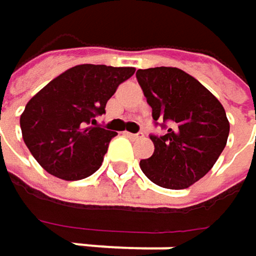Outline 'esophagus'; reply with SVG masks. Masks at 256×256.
<instances>
[{
  "label": "esophagus",
  "instance_id": "1",
  "mask_svg": "<svg viewBox=\"0 0 256 256\" xmlns=\"http://www.w3.org/2000/svg\"><path fill=\"white\" fill-rule=\"evenodd\" d=\"M130 139H140V138H144V133H126Z\"/></svg>",
  "mask_w": 256,
  "mask_h": 256
}]
</instances>
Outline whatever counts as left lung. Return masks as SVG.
Here are the masks:
<instances>
[{
	"instance_id": "obj_1",
	"label": "left lung",
	"mask_w": 256,
	"mask_h": 256,
	"mask_svg": "<svg viewBox=\"0 0 256 256\" xmlns=\"http://www.w3.org/2000/svg\"><path fill=\"white\" fill-rule=\"evenodd\" d=\"M136 78L164 134H151L154 154L140 160L145 176L169 188H188L216 163L227 145L230 123L221 102L178 68L138 70Z\"/></svg>"
}]
</instances>
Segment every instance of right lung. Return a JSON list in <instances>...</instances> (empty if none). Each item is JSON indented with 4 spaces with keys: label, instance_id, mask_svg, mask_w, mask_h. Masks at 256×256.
Returning <instances> with one entry per match:
<instances>
[{
    "label": "right lung",
    "instance_id": "right-lung-1",
    "mask_svg": "<svg viewBox=\"0 0 256 256\" xmlns=\"http://www.w3.org/2000/svg\"><path fill=\"white\" fill-rule=\"evenodd\" d=\"M134 74L130 66L77 65L42 87L25 106L20 128L28 150L50 175L78 180L102 164L116 132L96 126V117L117 87ZM94 124V126H92Z\"/></svg>",
    "mask_w": 256,
    "mask_h": 256
}]
</instances>
